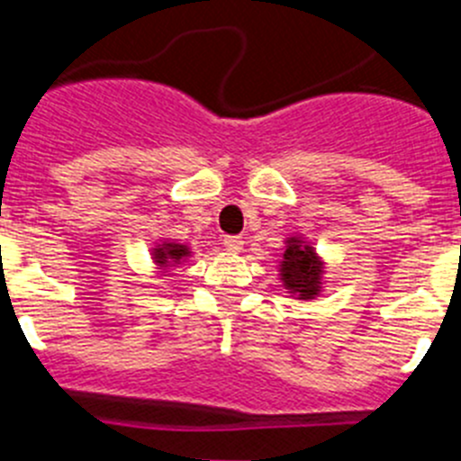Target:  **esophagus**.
Instances as JSON below:
<instances>
[{
  "label": "esophagus",
  "instance_id": "esophagus-1",
  "mask_svg": "<svg viewBox=\"0 0 461 461\" xmlns=\"http://www.w3.org/2000/svg\"><path fill=\"white\" fill-rule=\"evenodd\" d=\"M223 244H226V249L228 251H240L242 249V238H238V235H226V238H223Z\"/></svg>",
  "mask_w": 461,
  "mask_h": 461
}]
</instances>
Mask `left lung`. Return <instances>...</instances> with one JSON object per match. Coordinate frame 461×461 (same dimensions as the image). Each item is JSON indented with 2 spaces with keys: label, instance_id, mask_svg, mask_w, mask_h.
<instances>
[{
  "label": "left lung",
  "instance_id": "left-lung-1",
  "mask_svg": "<svg viewBox=\"0 0 461 461\" xmlns=\"http://www.w3.org/2000/svg\"><path fill=\"white\" fill-rule=\"evenodd\" d=\"M279 275L284 286L297 295V300H313L323 286V260L312 244L300 238H288L279 260Z\"/></svg>",
  "mask_w": 461,
  "mask_h": 461
}]
</instances>
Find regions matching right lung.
Instances as JSON below:
<instances>
[{"instance_id": "add662e5", "label": "right lung", "mask_w": 461, "mask_h": 461, "mask_svg": "<svg viewBox=\"0 0 461 461\" xmlns=\"http://www.w3.org/2000/svg\"><path fill=\"white\" fill-rule=\"evenodd\" d=\"M152 256H154V263H157L158 267H170V266H177V263L185 260L186 256H191V251L186 244L164 242V244H158Z\"/></svg>"}]
</instances>
